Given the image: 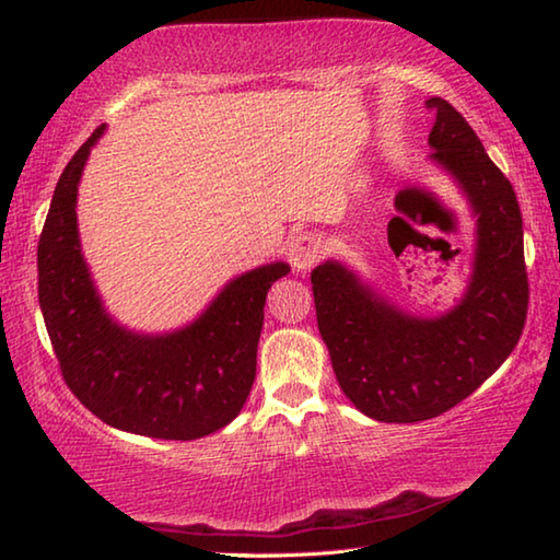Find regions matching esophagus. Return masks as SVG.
Instances as JSON below:
<instances>
[{
  "label": "esophagus",
  "mask_w": 560,
  "mask_h": 560,
  "mask_svg": "<svg viewBox=\"0 0 560 560\" xmlns=\"http://www.w3.org/2000/svg\"><path fill=\"white\" fill-rule=\"evenodd\" d=\"M325 254V237L318 232H301L289 242V261L293 269L306 271L318 264Z\"/></svg>",
  "instance_id": "esophagus-1"
}]
</instances>
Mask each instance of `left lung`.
Masks as SVG:
<instances>
[{
	"label": "left lung",
	"instance_id": "1",
	"mask_svg": "<svg viewBox=\"0 0 560 560\" xmlns=\"http://www.w3.org/2000/svg\"><path fill=\"white\" fill-rule=\"evenodd\" d=\"M433 159L477 215L475 269L460 306L423 320L396 311L338 261L311 273L315 318L345 396L370 419L416 423L467 399L510 358L528 308L522 210L512 183L448 100L431 97Z\"/></svg>",
	"mask_w": 560,
	"mask_h": 560
}]
</instances>
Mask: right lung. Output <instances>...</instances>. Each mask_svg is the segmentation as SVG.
<instances>
[{
  "label": "right lung",
  "mask_w": 560,
  "mask_h": 560,
  "mask_svg": "<svg viewBox=\"0 0 560 560\" xmlns=\"http://www.w3.org/2000/svg\"><path fill=\"white\" fill-rule=\"evenodd\" d=\"M97 127L68 161L38 240V303L60 374L78 401L115 429L164 441H196L228 425L257 374V345L271 283L283 261L230 281L200 318L147 338L107 318L80 254L78 180Z\"/></svg>",
  "instance_id": "obj_1"
}]
</instances>
